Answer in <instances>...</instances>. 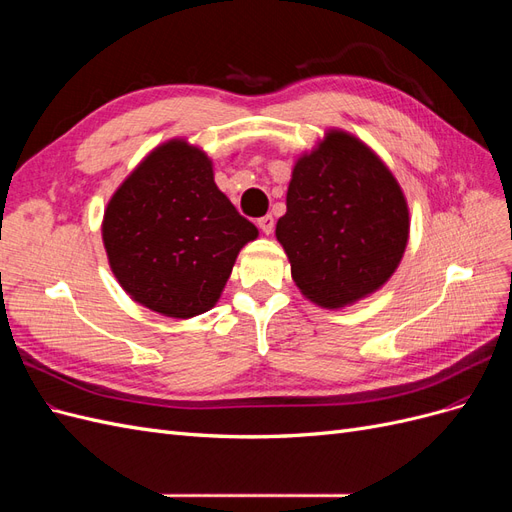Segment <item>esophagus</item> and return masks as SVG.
<instances>
[{"label": "esophagus", "instance_id": "esophagus-1", "mask_svg": "<svg viewBox=\"0 0 512 512\" xmlns=\"http://www.w3.org/2000/svg\"><path fill=\"white\" fill-rule=\"evenodd\" d=\"M273 226H275V222H273L271 215H262V218L258 220V228H260L262 232H265V235H271Z\"/></svg>", "mask_w": 512, "mask_h": 512}]
</instances>
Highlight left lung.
<instances>
[{"mask_svg":"<svg viewBox=\"0 0 512 512\" xmlns=\"http://www.w3.org/2000/svg\"><path fill=\"white\" fill-rule=\"evenodd\" d=\"M410 213L397 179L374 151L329 130L294 162L275 237L303 297L339 309L382 288L399 267Z\"/></svg>","mask_w":512,"mask_h":512,"instance_id":"8db88e82","label":"left lung"}]
</instances>
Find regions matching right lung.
<instances>
[{
	"label": "right lung",
	"mask_w": 512,
	"mask_h": 512,
	"mask_svg": "<svg viewBox=\"0 0 512 512\" xmlns=\"http://www.w3.org/2000/svg\"><path fill=\"white\" fill-rule=\"evenodd\" d=\"M258 228L213 181L203 149L173 138L153 149L108 200L102 241L130 297L168 318L218 303L245 243Z\"/></svg>",
	"instance_id": "1"
}]
</instances>
